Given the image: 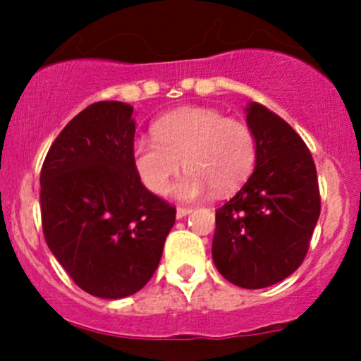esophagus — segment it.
Here are the masks:
<instances>
[{
	"mask_svg": "<svg viewBox=\"0 0 361 361\" xmlns=\"http://www.w3.org/2000/svg\"><path fill=\"white\" fill-rule=\"evenodd\" d=\"M193 212V207H178L176 209V217L178 219H183L185 215H188V214H192Z\"/></svg>",
	"mask_w": 361,
	"mask_h": 361,
	"instance_id": "esophagus-1",
	"label": "esophagus"
}]
</instances>
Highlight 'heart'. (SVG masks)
<instances>
[{"label":"heart","mask_w":361,"mask_h":361,"mask_svg":"<svg viewBox=\"0 0 361 361\" xmlns=\"http://www.w3.org/2000/svg\"><path fill=\"white\" fill-rule=\"evenodd\" d=\"M154 139H139L132 164L149 192L164 195L180 173L186 175L175 193L190 200L209 192L233 193L250 178L258 142L250 123L227 118L222 111L185 106L163 115L152 127Z\"/></svg>","instance_id":"obj_1"}]
</instances>
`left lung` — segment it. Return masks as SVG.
Segmentation results:
<instances>
[{"label": "left lung", "mask_w": 361, "mask_h": 361, "mask_svg": "<svg viewBox=\"0 0 361 361\" xmlns=\"http://www.w3.org/2000/svg\"><path fill=\"white\" fill-rule=\"evenodd\" d=\"M258 142L256 168L215 210L212 258L226 280L264 288L300 267L321 214L317 171L302 137L279 115L250 103Z\"/></svg>", "instance_id": "obj_1"}]
</instances>
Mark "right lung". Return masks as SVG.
Here are the masks:
<instances>
[{"mask_svg": "<svg viewBox=\"0 0 361 361\" xmlns=\"http://www.w3.org/2000/svg\"><path fill=\"white\" fill-rule=\"evenodd\" d=\"M132 111L122 102L86 106L40 171L45 243L74 283L102 299L128 297L151 280L176 219L132 164Z\"/></svg>", "mask_w": 361, "mask_h": 361, "instance_id": "1", "label": "right lung"}]
</instances>
